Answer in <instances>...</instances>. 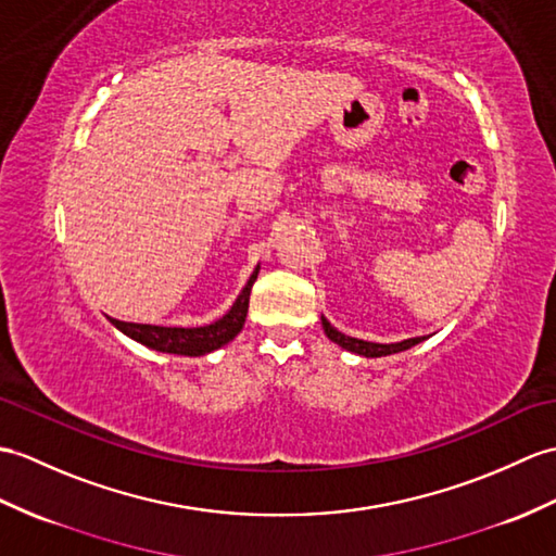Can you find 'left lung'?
I'll return each mask as SVG.
<instances>
[{
	"mask_svg": "<svg viewBox=\"0 0 556 556\" xmlns=\"http://www.w3.org/2000/svg\"><path fill=\"white\" fill-rule=\"evenodd\" d=\"M321 327H325V333L333 341L339 343L341 348H345V351L351 353H357V355H365V357H383V355H393V353H400V351H407V348L421 343L424 339H407V341H400V343H369V341H359V339H353V337H345V333H341L339 329H333L327 317H321Z\"/></svg>",
	"mask_w": 556,
	"mask_h": 556,
	"instance_id": "left-lung-1",
	"label": "left lung"
}]
</instances>
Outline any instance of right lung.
<instances>
[{"label":"right lung","mask_w":556,"mask_h":556,"mask_svg":"<svg viewBox=\"0 0 556 556\" xmlns=\"http://www.w3.org/2000/svg\"><path fill=\"white\" fill-rule=\"evenodd\" d=\"M257 269H261V267H255V273L251 275L249 283L243 287V291L239 293V299H237L235 305H231L229 313L223 319L213 321V325L182 329V327L135 325V321H123V319H111V321L123 333H127V337L153 348V351L189 355V357L205 355L211 351H217L219 345L229 343L243 329V321H247V313H249L251 287H253V281L257 279Z\"/></svg>","instance_id":"right-lung-1"}]
</instances>
